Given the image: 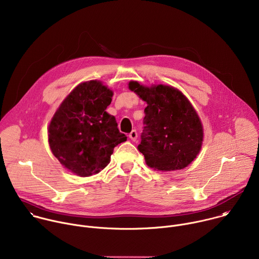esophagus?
Returning <instances> with one entry per match:
<instances>
[{
    "instance_id": "esophagus-1",
    "label": "esophagus",
    "mask_w": 259,
    "mask_h": 259,
    "mask_svg": "<svg viewBox=\"0 0 259 259\" xmlns=\"http://www.w3.org/2000/svg\"><path fill=\"white\" fill-rule=\"evenodd\" d=\"M137 136H138V134H137V131H136V130H132V131L129 133V137H130V139L133 140V141H136Z\"/></svg>"
}]
</instances>
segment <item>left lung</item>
Returning a JSON list of instances; mask_svg holds the SVG:
<instances>
[{
	"mask_svg": "<svg viewBox=\"0 0 259 259\" xmlns=\"http://www.w3.org/2000/svg\"><path fill=\"white\" fill-rule=\"evenodd\" d=\"M129 89L147 103L139 152L146 165L160 171L189 166L201 151L203 126L179 90L166 85L145 87L131 81Z\"/></svg>",
	"mask_w": 259,
	"mask_h": 259,
	"instance_id": "left-lung-1",
	"label": "left lung"
}]
</instances>
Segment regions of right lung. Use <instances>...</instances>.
Returning <instances> with one entry per match:
<instances>
[{"label":"right lung","instance_id":"obj_1","mask_svg":"<svg viewBox=\"0 0 259 259\" xmlns=\"http://www.w3.org/2000/svg\"><path fill=\"white\" fill-rule=\"evenodd\" d=\"M113 91L100 81L78 85L62 101L48 129L53 155L70 172L90 176L109 163L115 146L127 140L116 118L105 112Z\"/></svg>","mask_w":259,"mask_h":259}]
</instances>
